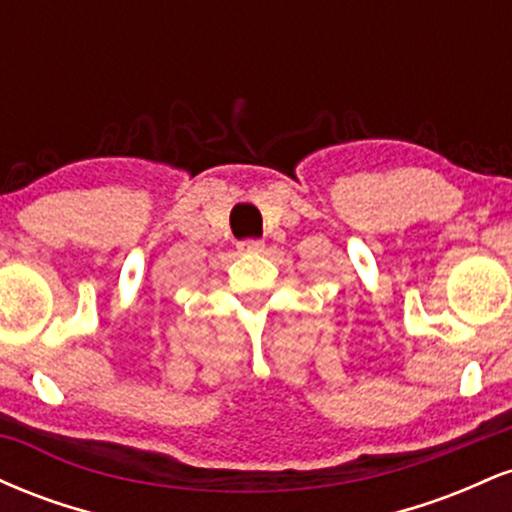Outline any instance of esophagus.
<instances>
[{
	"mask_svg": "<svg viewBox=\"0 0 512 512\" xmlns=\"http://www.w3.org/2000/svg\"><path fill=\"white\" fill-rule=\"evenodd\" d=\"M238 248L243 252H264V240H243Z\"/></svg>",
	"mask_w": 512,
	"mask_h": 512,
	"instance_id": "34e87169",
	"label": "esophagus"
}]
</instances>
